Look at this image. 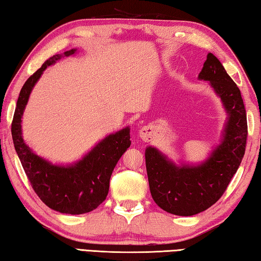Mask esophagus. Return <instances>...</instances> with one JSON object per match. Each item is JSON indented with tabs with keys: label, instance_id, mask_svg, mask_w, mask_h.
I'll return each mask as SVG.
<instances>
[{
	"label": "esophagus",
	"instance_id": "1",
	"mask_svg": "<svg viewBox=\"0 0 261 261\" xmlns=\"http://www.w3.org/2000/svg\"><path fill=\"white\" fill-rule=\"evenodd\" d=\"M153 134H154V129L149 125L141 127V130L139 131V136L141 137V139L144 140H149V138H152Z\"/></svg>",
	"mask_w": 261,
	"mask_h": 261
}]
</instances>
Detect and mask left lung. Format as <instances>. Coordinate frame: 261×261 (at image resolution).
Returning <instances> with one entry per match:
<instances>
[{"mask_svg": "<svg viewBox=\"0 0 261 261\" xmlns=\"http://www.w3.org/2000/svg\"><path fill=\"white\" fill-rule=\"evenodd\" d=\"M199 78L210 81L229 114L222 143L198 167H176L153 147L145 152L153 200L175 215H194L214 205L236 174L246 147L247 121L241 91L212 53Z\"/></svg>", "mask_w": 261, "mask_h": 261, "instance_id": "obj_1", "label": "left lung"}]
</instances>
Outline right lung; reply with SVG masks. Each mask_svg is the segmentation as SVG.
I'll use <instances>...</instances> for the list:
<instances>
[{
    "instance_id": "right-lung-1",
    "label": "right lung",
    "mask_w": 261,
    "mask_h": 261,
    "mask_svg": "<svg viewBox=\"0 0 261 261\" xmlns=\"http://www.w3.org/2000/svg\"><path fill=\"white\" fill-rule=\"evenodd\" d=\"M76 49L54 55L21 87L11 123L15 149L38 197L49 208L65 214H84L95 210L108 194L110 176L122 154L130 147V130L125 127L108 136L74 166H54L31 151L21 137V116L34 84L47 67Z\"/></svg>"
}]
</instances>
